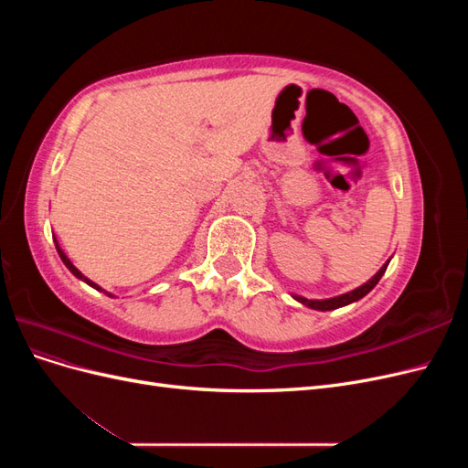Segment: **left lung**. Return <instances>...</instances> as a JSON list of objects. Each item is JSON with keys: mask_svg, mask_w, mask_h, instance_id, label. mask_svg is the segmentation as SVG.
Returning <instances> with one entry per match:
<instances>
[{"mask_svg": "<svg viewBox=\"0 0 468 468\" xmlns=\"http://www.w3.org/2000/svg\"><path fill=\"white\" fill-rule=\"evenodd\" d=\"M388 265V263H387ZM387 265L385 267H380V271L369 281V282H365V285H361L359 289H356V291H351V292H346V294H342V296H335V299H328V301H308V299H303V296H294L296 301L299 303H303V304H306V306H310V308H316V310H334V308H339V306H346V304H349V303H356V301H359L361 296H365L367 292H369L377 282L380 281V277H382V273L387 271Z\"/></svg>", "mask_w": 468, "mask_h": 468, "instance_id": "8db88e82", "label": "left lung"}]
</instances>
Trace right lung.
Instances as JSON below:
<instances>
[{
	"mask_svg": "<svg viewBox=\"0 0 468 468\" xmlns=\"http://www.w3.org/2000/svg\"><path fill=\"white\" fill-rule=\"evenodd\" d=\"M56 250H58V256H60V258H62V261H64V265H66V267H68V269H69V271H72V273H74V275H76V277H80V279H83V281H86V282H88V285H91V287H93V289H97V291H101V287H97V285H95V282H91V281H90V279H86V277H83V275H81V273H80V271H78V269H76V267H74V265H72V261H69V260H68V258H66V253H64V251H62V250H60V246H58V244H56Z\"/></svg>",
	"mask_w": 468,
	"mask_h": 468,
	"instance_id": "1",
	"label": "right lung"
}]
</instances>
